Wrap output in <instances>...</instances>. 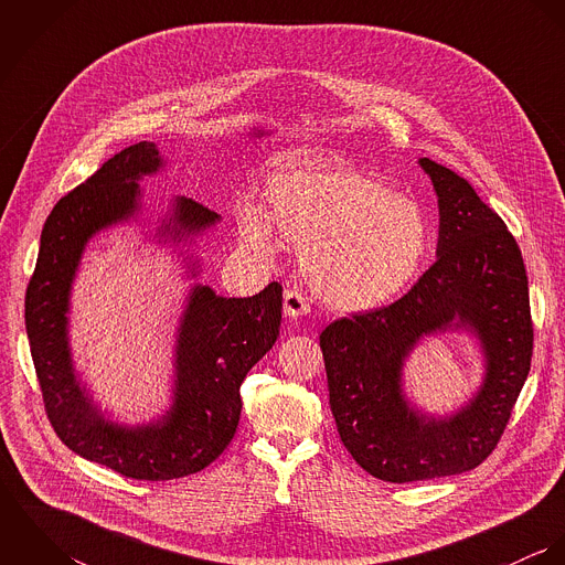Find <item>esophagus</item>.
Listing matches in <instances>:
<instances>
[{"label":"esophagus","mask_w":565,"mask_h":565,"mask_svg":"<svg viewBox=\"0 0 565 565\" xmlns=\"http://www.w3.org/2000/svg\"><path fill=\"white\" fill-rule=\"evenodd\" d=\"M282 311H285L287 318L296 320V318H300V316H307V313L311 311V307H309L307 298L302 296V291H298V289H287V291H285Z\"/></svg>","instance_id":"esophagus-1"}]
</instances>
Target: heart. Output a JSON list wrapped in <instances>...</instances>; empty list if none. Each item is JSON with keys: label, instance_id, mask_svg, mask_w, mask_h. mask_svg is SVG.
I'll use <instances>...</instances> for the list:
<instances>
[{"label": "heart", "instance_id": "heart-1", "mask_svg": "<svg viewBox=\"0 0 565 565\" xmlns=\"http://www.w3.org/2000/svg\"><path fill=\"white\" fill-rule=\"evenodd\" d=\"M267 204L269 215L256 204L239 209L243 242L271 254L276 228L285 242L302 247L309 285L337 311L363 313L398 300L433 247L424 209L359 169L285 164L267 182Z\"/></svg>", "mask_w": 565, "mask_h": 565}]
</instances>
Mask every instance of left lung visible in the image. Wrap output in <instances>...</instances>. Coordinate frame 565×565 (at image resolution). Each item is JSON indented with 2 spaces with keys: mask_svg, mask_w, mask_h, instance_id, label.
I'll return each mask as SVG.
<instances>
[{
  "mask_svg": "<svg viewBox=\"0 0 565 565\" xmlns=\"http://www.w3.org/2000/svg\"><path fill=\"white\" fill-rule=\"evenodd\" d=\"M439 204L437 260L390 307L328 323L320 334L330 411L352 459L387 483L452 477L498 446L531 370L533 322L522 252L504 222L452 169L419 159ZM468 329L486 379L450 418L413 409L403 359L426 333Z\"/></svg>",
  "mask_w": 565,
  "mask_h": 565,
  "instance_id": "obj_1",
  "label": "left lung"
}]
</instances>
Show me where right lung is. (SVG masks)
I'll list each match as a JSON object with an SVG mask.
<instances>
[{"label":"right lung","instance_id":"right-lung-1","mask_svg":"<svg viewBox=\"0 0 565 565\" xmlns=\"http://www.w3.org/2000/svg\"><path fill=\"white\" fill-rule=\"evenodd\" d=\"M162 167L154 143L141 141L104 162L52 209L25 291V330L45 413L61 441L88 461L137 481H171L211 466L233 441L245 374L276 343L282 287L252 298H222L195 285L178 328L173 404L159 422L121 426L104 417L81 385L70 352V296L90 237L141 209L139 180ZM220 215L175 198L159 228L173 243L215 226ZM195 276V271H193Z\"/></svg>","mask_w":565,"mask_h":565}]
</instances>
